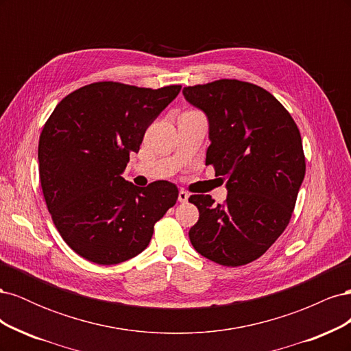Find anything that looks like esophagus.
Returning a JSON list of instances; mask_svg holds the SVG:
<instances>
[{"mask_svg":"<svg viewBox=\"0 0 351 351\" xmlns=\"http://www.w3.org/2000/svg\"><path fill=\"white\" fill-rule=\"evenodd\" d=\"M189 200V193L184 192V190H180L178 192V202H182V204H186Z\"/></svg>","mask_w":351,"mask_h":351,"instance_id":"esophagus-1","label":"esophagus"}]
</instances>
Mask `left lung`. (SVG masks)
I'll return each instance as SVG.
<instances>
[{
	"label": "left lung",
	"mask_w": 351,
	"mask_h": 351,
	"mask_svg": "<svg viewBox=\"0 0 351 351\" xmlns=\"http://www.w3.org/2000/svg\"><path fill=\"white\" fill-rule=\"evenodd\" d=\"M206 115V165L227 180V199L193 195L199 221L189 237L197 253L224 267L256 261L289 226L306 164L300 132L269 92L222 79L183 89Z\"/></svg>",
	"instance_id": "1"
}]
</instances>
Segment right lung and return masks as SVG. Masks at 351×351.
Listing matches in <instances>:
<instances>
[{
  "instance_id": "right-lung-1",
  "label": "right lung",
  "mask_w": 351,
  "mask_h": 351,
  "mask_svg": "<svg viewBox=\"0 0 351 351\" xmlns=\"http://www.w3.org/2000/svg\"><path fill=\"white\" fill-rule=\"evenodd\" d=\"M180 89L92 83L67 95L45 123L38 146L42 192L61 237L82 258L98 265L134 258L176 205V184L143 189L121 174Z\"/></svg>"
}]
</instances>
